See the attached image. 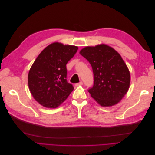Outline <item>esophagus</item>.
<instances>
[{
    "label": "esophagus",
    "instance_id": "34e87169",
    "mask_svg": "<svg viewBox=\"0 0 155 155\" xmlns=\"http://www.w3.org/2000/svg\"><path fill=\"white\" fill-rule=\"evenodd\" d=\"M83 81H80L79 83H76V84H75V86L78 87V86H79V85H83Z\"/></svg>",
    "mask_w": 155,
    "mask_h": 155
}]
</instances>
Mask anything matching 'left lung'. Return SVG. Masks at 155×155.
Listing matches in <instances>:
<instances>
[{
	"mask_svg": "<svg viewBox=\"0 0 155 155\" xmlns=\"http://www.w3.org/2000/svg\"><path fill=\"white\" fill-rule=\"evenodd\" d=\"M91 64L94 85L88 91L102 107L118 104L127 92L130 72L121 55L109 46H87L80 52Z\"/></svg>",
	"mask_w": 155,
	"mask_h": 155,
	"instance_id": "8db88e82",
	"label": "left lung"
}]
</instances>
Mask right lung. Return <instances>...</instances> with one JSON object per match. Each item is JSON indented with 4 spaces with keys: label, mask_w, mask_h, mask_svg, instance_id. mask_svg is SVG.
<instances>
[{
    "label": "right lung",
    "mask_w": 155,
    "mask_h": 155,
    "mask_svg": "<svg viewBox=\"0 0 155 155\" xmlns=\"http://www.w3.org/2000/svg\"><path fill=\"white\" fill-rule=\"evenodd\" d=\"M76 46L54 43L38 55L30 70L28 87L34 99L43 107L56 108L74 90L67 80V64L76 54Z\"/></svg>",
    "instance_id": "add662e5"
}]
</instances>
